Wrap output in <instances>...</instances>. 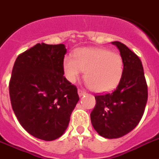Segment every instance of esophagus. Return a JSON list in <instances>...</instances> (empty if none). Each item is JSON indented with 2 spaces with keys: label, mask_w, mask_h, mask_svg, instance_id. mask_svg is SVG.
<instances>
[{
  "label": "esophagus",
  "mask_w": 159,
  "mask_h": 159,
  "mask_svg": "<svg viewBox=\"0 0 159 159\" xmlns=\"http://www.w3.org/2000/svg\"><path fill=\"white\" fill-rule=\"evenodd\" d=\"M78 94L80 97H82V96L85 95V94H86V93H85L84 91L81 90V89H78Z\"/></svg>",
  "instance_id": "34e87169"
}]
</instances>
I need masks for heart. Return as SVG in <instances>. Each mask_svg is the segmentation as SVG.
<instances>
[{"label": "heart", "instance_id": "1", "mask_svg": "<svg viewBox=\"0 0 159 159\" xmlns=\"http://www.w3.org/2000/svg\"><path fill=\"white\" fill-rule=\"evenodd\" d=\"M64 73L75 83L84 72L89 87L97 93L110 92L117 87L124 75V62L121 55L103 48H80L74 57L66 56L63 61Z\"/></svg>", "mask_w": 159, "mask_h": 159}]
</instances>
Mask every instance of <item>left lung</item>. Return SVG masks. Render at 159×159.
<instances>
[{
	"mask_svg": "<svg viewBox=\"0 0 159 159\" xmlns=\"http://www.w3.org/2000/svg\"><path fill=\"white\" fill-rule=\"evenodd\" d=\"M117 46L124 59L120 83L111 93L96 95L90 118L93 127L105 138H119L134 129L141 121L148 99V88L138 56L119 41Z\"/></svg>",
	"mask_w": 159,
	"mask_h": 159,
	"instance_id": "8db88e82",
	"label": "left lung"
}]
</instances>
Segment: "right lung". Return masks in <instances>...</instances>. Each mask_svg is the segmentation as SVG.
Returning a JSON list of instances; mask_svg holds the SVG:
<instances>
[{
  "instance_id": "obj_1",
  "label": "right lung",
  "mask_w": 159,
  "mask_h": 159,
  "mask_svg": "<svg viewBox=\"0 0 159 159\" xmlns=\"http://www.w3.org/2000/svg\"><path fill=\"white\" fill-rule=\"evenodd\" d=\"M62 44H35L18 55L9 90L18 122L31 136L53 141L65 132L80 100L77 88L66 79Z\"/></svg>"
}]
</instances>
